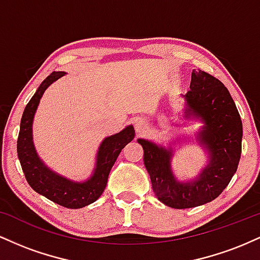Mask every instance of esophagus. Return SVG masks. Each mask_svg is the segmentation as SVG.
<instances>
[{"label": "esophagus", "mask_w": 260, "mask_h": 260, "mask_svg": "<svg viewBox=\"0 0 260 260\" xmlns=\"http://www.w3.org/2000/svg\"><path fill=\"white\" fill-rule=\"evenodd\" d=\"M134 128H136V132L137 133H142V132H144L145 128H147V126H145V122L144 121L136 120V122H134Z\"/></svg>", "instance_id": "34e87169"}]
</instances>
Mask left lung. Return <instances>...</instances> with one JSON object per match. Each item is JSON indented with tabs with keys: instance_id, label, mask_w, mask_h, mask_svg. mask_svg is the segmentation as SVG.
Listing matches in <instances>:
<instances>
[{
	"instance_id": "8db88e82",
	"label": "left lung",
	"mask_w": 260,
	"mask_h": 260,
	"mask_svg": "<svg viewBox=\"0 0 260 260\" xmlns=\"http://www.w3.org/2000/svg\"><path fill=\"white\" fill-rule=\"evenodd\" d=\"M186 117L201 118L205 126L198 140L210 155L208 166L196 181L181 183L171 171V149L138 139L155 196L175 209L203 205L217 198L237 171L242 151V121L225 85L204 71H193L190 90L184 95Z\"/></svg>"
}]
</instances>
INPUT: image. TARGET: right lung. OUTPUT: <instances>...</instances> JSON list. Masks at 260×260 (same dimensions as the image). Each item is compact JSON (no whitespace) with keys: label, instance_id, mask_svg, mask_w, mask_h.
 <instances>
[{"label":"right lung","instance_id":"right-lung-1","mask_svg":"<svg viewBox=\"0 0 260 260\" xmlns=\"http://www.w3.org/2000/svg\"><path fill=\"white\" fill-rule=\"evenodd\" d=\"M62 76H64L63 72H52L46 77L25 106L20 120L17 153L26 181L35 192L64 208L79 209L94 203L103 194L113 164L117 160L122 149L134 138V128L128 126L120 133L104 139L98 151L96 168L86 182H72L47 169L43 161L39 159L32 144L31 124L44 91Z\"/></svg>","mask_w":260,"mask_h":260}]
</instances>
